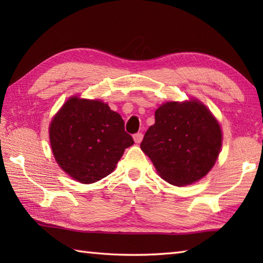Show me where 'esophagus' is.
Instances as JSON below:
<instances>
[{
    "label": "esophagus",
    "instance_id": "34e87169",
    "mask_svg": "<svg viewBox=\"0 0 263 263\" xmlns=\"http://www.w3.org/2000/svg\"><path fill=\"white\" fill-rule=\"evenodd\" d=\"M142 139H143V135H142V133H140V132L136 133V135L133 136V140H135L136 143H140L142 141Z\"/></svg>",
    "mask_w": 263,
    "mask_h": 263
}]
</instances>
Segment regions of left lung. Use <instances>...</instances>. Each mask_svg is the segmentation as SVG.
<instances>
[{
  "instance_id": "left-lung-1",
  "label": "left lung",
  "mask_w": 263,
  "mask_h": 263,
  "mask_svg": "<svg viewBox=\"0 0 263 263\" xmlns=\"http://www.w3.org/2000/svg\"><path fill=\"white\" fill-rule=\"evenodd\" d=\"M221 144L219 122L202 102L190 98L161 104L140 147L164 181L186 186L211 171Z\"/></svg>"
}]
</instances>
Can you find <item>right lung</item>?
Segmentation results:
<instances>
[{
  "label": "right lung",
  "mask_w": 263,
  "mask_h": 263,
  "mask_svg": "<svg viewBox=\"0 0 263 263\" xmlns=\"http://www.w3.org/2000/svg\"><path fill=\"white\" fill-rule=\"evenodd\" d=\"M52 154L61 170L82 184H91L115 170L135 141L122 116L99 99L73 95L48 126Z\"/></svg>",
  "instance_id": "1"
}]
</instances>
